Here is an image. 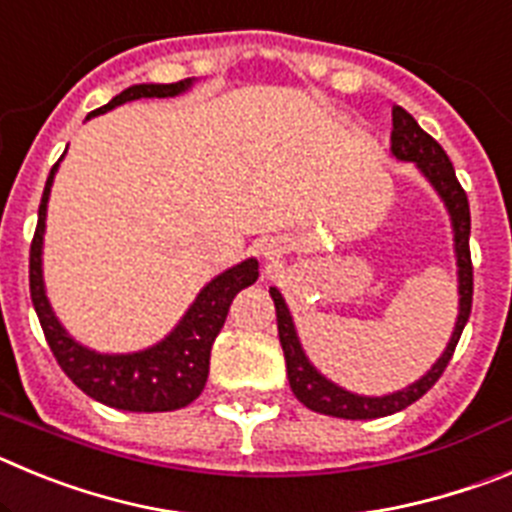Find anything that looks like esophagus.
Here are the masks:
<instances>
[{"label":"esophagus","instance_id":"obj_1","mask_svg":"<svg viewBox=\"0 0 512 512\" xmlns=\"http://www.w3.org/2000/svg\"><path fill=\"white\" fill-rule=\"evenodd\" d=\"M279 256H282V248H279L277 243H266V246H264V259L266 261H274V259H279Z\"/></svg>","mask_w":512,"mask_h":512}]
</instances>
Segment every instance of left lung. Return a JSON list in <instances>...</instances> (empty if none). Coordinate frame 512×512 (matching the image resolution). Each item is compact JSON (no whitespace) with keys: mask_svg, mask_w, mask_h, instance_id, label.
I'll return each instance as SVG.
<instances>
[{"mask_svg":"<svg viewBox=\"0 0 512 512\" xmlns=\"http://www.w3.org/2000/svg\"><path fill=\"white\" fill-rule=\"evenodd\" d=\"M392 156L397 161H413L423 176L431 182L436 189L438 197L443 200L446 210L451 215V228H454V251H456V266H459V315H456L454 333L441 354V359L405 390H397L392 395L382 397H366L354 395V392L343 390L310 364V359L302 351V343L297 338L295 323L289 315V307L284 302L282 292L277 287L269 289L274 307H277V328H279V343H282L284 361H287V379L289 387L295 392L297 400L305 408L315 410V413L333 415V418H346V420H369V418H384L397 410H405L413 405L415 400L431 390L443 369L449 366L454 348L461 338V330L467 325L469 312H472V292H474V279H472V253H469V228H472V217H469V200L467 192L461 189L456 171L451 166L449 156L438 146L431 135L420 128L415 117L405 112L402 107H392Z\"/></svg>","mask_w":512,"mask_h":512,"instance_id":"8db88e82","label":"left lung"}]
</instances>
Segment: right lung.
<instances>
[{"mask_svg":"<svg viewBox=\"0 0 512 512\" xmlns=\"http://www.w3.org/2000/svg\"><path fill=\"white\" fill-rule=\"evenodd\" d=\"M189 87H192V79L176 81V84H135L117 94L112 102L94 110L92 115H102L107 110H115L117 104L133 102L140 97H176V94L187 92ZM56 169L58 164L53 166L51 176L45 182L38 210V228H35L33 246H30V297H33L45 341L51 346L58 366L81 392H87L89 397L102 405H110V408L130 410V413H166V410L187 408L189 402L197 400L205 390L212 343L228 318L233 297L259 279V261L246 259L230 266L223 274H217L207 287H202L179 325L156 346L135 351V354L92 351L66 333V328L58 323L51 302L45 297L43 233Z\"/></svg>","mask_w":512,"mask_h":512,"instance_id":"1","label":"right lung"}]
</instances>
